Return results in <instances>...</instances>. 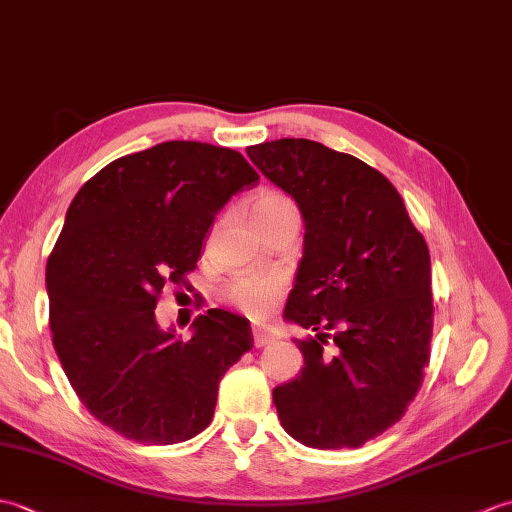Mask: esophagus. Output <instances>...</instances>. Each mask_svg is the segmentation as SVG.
I'll list each match as a JSON object with an SVG mask.
<instances>
[{
    "label": "esophagus",
    "mask_w": 512,
    "mask_h": 512,
    "mask_svg": "<svg viewBox=\"0 0 512 512\" xmlns=\"http://www.w3.org/2000/svg\"><path fill=\"white\" fill-rule=\"evenodd\" d=\"M253 339H255V347H266L270 343H275V334L257 325V328H253Z\"/></svg>",
    "instance_id": "esophagus-1"
}]
</instances>
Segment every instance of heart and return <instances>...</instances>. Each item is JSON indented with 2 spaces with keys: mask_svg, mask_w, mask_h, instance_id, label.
Returning a JSON list of instances; mask_svg holds the SVG:
<instances>
[{
  "mask_svg": "<svg viewBox=\"0 0 512 512\" xmlns=\"http://www.w3.org/2000/svg\"><path fill=\"white\" fill-rule=\"evenodd\" d=\"M284 206H295V204H292L288 195L266 189L255 195L250 209H253V217H255V215L284 209ZM281 292H284V281H281L277 275H244V277L233 279L231 284L224 288L222 295L228 303H231V306L250 314V317H266V314L275 308Z\"/></svg>",
  "mask_w": 512,
  "mask_h": 512,
  "instance_id": "heart-1",
  "label": "heart"
}]
</instances>
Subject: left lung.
<instances>
[{"label":"left lung","mask_w":512,"mask_h":512,"mask_svg":"<svg viewBox=\"0 0 512 512\" xmlns=\"http://www.w3.org/2000/svg\"><path fill=\"white\" fill-rule=\"evenodd\" d=\"M246 154L306 222L284 317L317 336L297 341L301 374L273 391L281 427L312 449L363 447L405 416L429 365L427 242L394 184L363 160L306 138Z\"/></svg>","instance_id":"1"}]
</instances>
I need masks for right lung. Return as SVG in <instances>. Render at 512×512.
Instances as JSON below:
<instances>
[{
    "label": "right lung",
    "mask_w": 512,
    "mask_h": 512,
    "mask_svg": "<svg viewBox=\"0 0 512 512\" xmlns=\"http://www.w3.org/2000/svg\"><path fill=\"white\" fill-rule=\"evenodd\" d=\"M257 180L235 149L169 140L110 162L74 195L46 266L52 343L85 409L123 438L198 436L226 369L253 350L233 312L198 314L178 341L154 310L165 286L189 290L215 213Z\"/></svg>",
    "instance_id": "1"
}]
</instances>
